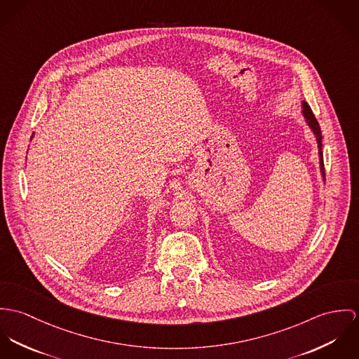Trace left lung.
Wrapping results in <instances>:
<instances>
[{
  "label": "left lung",
  "instance_id": "left-lung-1",
  "mask_svg": "<svg viewBox=\"0 0 359 359\" xmlns=\"http://www.w3.org/2000/svg\"><path fill=\"white\" fill-rule=\"evenodd\" d=\"M303 116L304 118L307 120V123L310 125V128L313 129L314 135L317 136V142H318V150H319V163H320V172L322 175L325 176V168H323V154H322V132H320V128H319L318 121L316 118L311 107L303 102Z\"/></svg>",
  "mask_w": 359,
  "mask_h": 359
}]
</instances>
